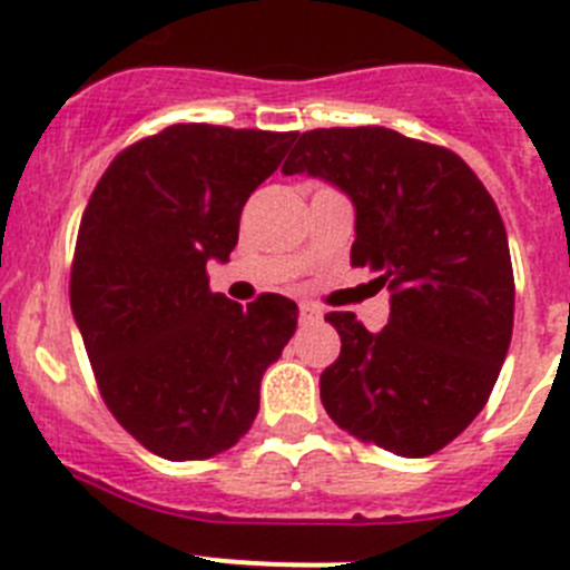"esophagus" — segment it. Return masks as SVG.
I'll return each instance as SVG.
<instances>
[{"instance_id": "obj_1", "label": "esophagus", "mask_w": 570, "mask_h": 570, "mask_svg": "<svg viewBox=\"0 0 570 570\" xmlns=\"http://www.w3.org/2000/svg\"><path fill=\"white\" fill-rule=\"evenodd\" d=\"M322 320V311L311 302H302L299 305V322H320Z\"/></svg>"}]
</instances>
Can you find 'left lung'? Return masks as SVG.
<instances>
[{"mask_svg":"<svg viewBox=\"0 0 570 570\" xmlns=\"http://www.w3.org/2000/svg\"><path fill=\"white\" fill-rule=\"evenodd\" d=\"M282 174L334 183L356 208L351 265L391 291L380 334L331 311L342 351L322 405L351 436L431 456L485 407L513 331V268L497 203L462 156L391 128H316Z\"/></svg>","mask_w":570,"mask_h":570,"instance_id":"obj_1","label":"left lung"}]
</instances>
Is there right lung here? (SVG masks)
I'll use <instances>...</instances> for the list:
<instances>
[{
  "mask_svg": "<svg viewBox=\"0 0 570 570\" xmlns=\"http://www.w3.org/2000/svg\"><path fill=\"white\" fill-rule=\"evenodd\" d=\"M294 130L170 125L128 145L97 183L70 265V311L99 394L150 454L210 460L248 434L265 367L296 331V302L242 308L214 294L239 216Z\"/></svg>",
  "mask_w": 570,
  "mask_h": 570,
  "instance_id": "1",
  "label": "right lung"
}]
</instances>
